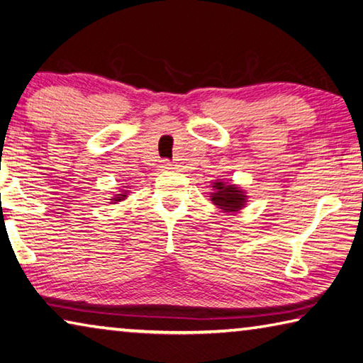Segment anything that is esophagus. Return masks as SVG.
Returning <instances> with one entry per match:
<instances>
[{"label": "esophagus", "instance_id": "1", "mask_svg": "<svg viewBox=\"0 0 363 363\" xmlns=\"http://www.w3.org/2000/svg\"><path fill=\"white\" fill-rule=\"evenodd\" d=\"M160 169H162V170H174L175 167H174V164L169 162V160H164V162L160 164Z\"/></svg>", "mask_w": 363, "mask_h": 363}]
</instances>
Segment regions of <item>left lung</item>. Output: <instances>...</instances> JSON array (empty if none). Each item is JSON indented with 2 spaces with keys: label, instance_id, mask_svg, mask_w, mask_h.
I'll list each match as a JSON object with an SVG mask.
<instances>
[{
  "label": "left lung",
  "instance_id": "obj_1",
  "mask_svg": "<svg viewBox=\"0 0 363 363\" xmlns=\"http://www.w3.org/2000/svg\"><path fill=\"white\" fill-rule=\"evenodd\" d=\"M212 188L216 191L211 194V201L223 212H238L242 207H246L247 196L245 189H241L240 186L225 185L223 182H216Z\"/></svg>",
  "mask_w": 363,
  "mask_h": 363
}]
</instances>
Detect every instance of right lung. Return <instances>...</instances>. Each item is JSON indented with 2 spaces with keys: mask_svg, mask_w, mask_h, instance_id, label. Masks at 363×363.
Returning <instances> with one entry per match:
<instances>
[{
  "mask_svg": "<svg viewBox=\"0 0 363 363\" xmlns=\"http://www.w3.org/2000/svg\"><path fill=\"white\" fill-rule=\"evenodd\" d=\"M127 193H128V191H122V194H116V196H114V198H112V199H111V201H112V203H111V204L121 203V201H123V199H125V198H127Z\"/></svg>",
  "mask_w": 363,
  "mask_h": 363,
  "instance_id": "right-lung-1",
  "label": "right lung"
}]
</instances>
